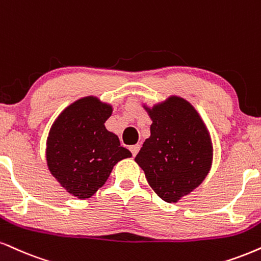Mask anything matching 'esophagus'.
I'll return each mask as SVG.
<instances>
[{"mask_svg":"<svg viewBox=\"0 0 261 261\" xmlns=\"http://www.w3.org/2000/svg\"><path fill=\"white\" fill-rule=\"evenodd\" d=\"M140 144H135V146H131L130 147V150H131V153H133V155L135 156L137 154V153H139V150H140Z\"/></svg>","mask_w":261,"mask_h":261,"instance_id":"esophagus-1","label":"esophagus"}]
</instances>
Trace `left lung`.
<instances>
[{
	"mask_svg": "<svg viewBox=\"0 0 261 261\" xmlns=\"http://www.w3.org/2000/svg\"><path fill=\"white\" fill-rule=\"evenodd\" d=\"M150 136L135 158L149 186L166 203H177L208 176L213 141L197 109L180 96L149 107Z\"/></svg>",
	"mask_w": 261,
	"mask_h": 261,
	"instance_id": "left-lung-1",
	"label": "left lung"
}]
</instances>
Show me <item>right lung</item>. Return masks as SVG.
Instances as JSON below:
<instances>
[{"label": "right lung", "instance_id": "add662e5", "mask_svg": "<svg viewBox=\"0 0 261 261\" xmlns=\"http://www.w3.org/2000/svg\"><path fill=\"white\" fill-rule=\"evenodd\" d=\"M113 106L86 96L65 107L46 140L47 168L71 196L87 199L99 190L118 162L133 156L106 128Z\"/></svg>", "mask_w": 261, "mask_h": 261}]
</instances>
